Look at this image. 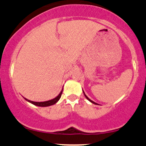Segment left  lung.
<instances>
[{"label": "left lung", "instance_id": "obj_1", "mask_svg": "<svg viewBox=\"0 0 146 146\" xmlns=\"http://www.w3.org/2000/svg\"><path fill=\"white\" fill-rule=\"evenodd\" d=\"M83 94H84V95H85V96H86V99H88V101H90V102H91V103H92V104H95V105H99V104H96V103H95V102H94V101H92V100H90V99H89V98H88V96H86V94H85V92H83Z\"/></svg>", "mask_w": 146, "mask_h": 146}]
</instances>
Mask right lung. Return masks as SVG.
<instances>
[{
  "label": "right lung",
  "mask_w": 146,
  "mask_h": 146,
  "mask_svg": "<svg viewBox=\"0 0 146 146\" xmlns=\"http://www.w3.org/2000/svg\"><path fill=\"white\" fill-rule=\"evenodd\" d=\"M63 89H62V90L60 91V94H58V96H56V97L54 98L53 99L49 100V101H43V102H35V101H30V100L27 99L26 98H24V99L27 101H28V102L34 105V106H39V107H47V106H52V105H54L55 104H56V103L58 102V100L60 99V96H61L62 92H63Z\"/></svg>",
  "instance_id": "obj_1"
}]
</instances>
